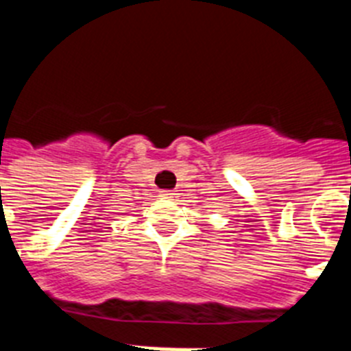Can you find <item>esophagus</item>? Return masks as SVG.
<instances>
[{"instance_id": "obj_1", "label": "esophagus", "mask_w": 351, "mask_h": 351, "mask_svg": "<svg viewBox=\"0 0 351 351\" xmlns=\"http://www.w3.org/2000/svg\"><path fill=\"white\" fill-rule=\"evenodd\" d=\"M160 195H161V197H163V198H169V200H176V197H178V193H176V190H163Z\"/></svg>"}]
</instances>
